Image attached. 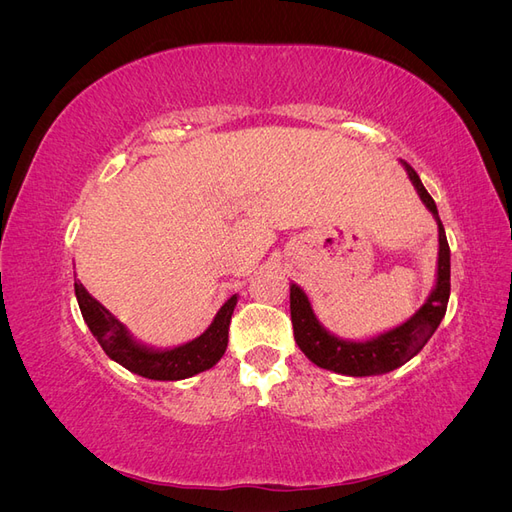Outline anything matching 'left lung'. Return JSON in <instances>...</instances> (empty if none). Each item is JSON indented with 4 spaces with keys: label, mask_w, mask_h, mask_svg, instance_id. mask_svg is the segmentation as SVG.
Segmentation results:
<instances>
[{
    "label": "left lung",
    "mask_w": 512,
    "mask_h": 512,
    "mask_svg": "<svg viewBox=\"0 0 512 512\" xmlns=\"http://www.w3.org/2000/svg\"><path fill=\"white\" fill-rule=\"evenodd\" d=\"M401 166L406 168L418 198L423 200V205L438 224L436 284H433L427 301L416 309L414 316L391 331L361 339V342H352V339L337 337L324 327L314 314L312 301L307 299L305 290L299 284H290V318L294 342H297L301 352L314 365L335 371V374L352 378L389 374V371L408 363L412 356L423 350L446 314L448 297H451V250H448L446 232L440 222L438 207L425 190L421 177L404 160H401Z\"/></svg>",
    "instance_id": "1"
}]
</instances>
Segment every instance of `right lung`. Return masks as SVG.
Instances as JSON below:
<instances>
[{"instance_id": "right-lung-1", "label": "right lung", "mask_w": 512, "mask_h": 512, "mask_svg": "<svg viewBox=\"0 0 512 512\" xmlns=\"http://www.w3.org/2000/svg\"><path fill=\"white\" fill-rule=\"evenodd\" d=\"M74 294L85 324L108 354V359L126 367L136 376L162 382L192 378L200 371L211 369L222 359L228 346L230 316L237 305V294H232L220 307V312L215 314L207 331L192 342L175 348H153L136 339L126 324L91 297L79 280L74 282Z\"/></svg>"}]
</instances>
